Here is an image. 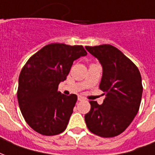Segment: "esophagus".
Returning <instances> with one entry per match:
<instances>
[{"mask_svg": "<svg viewBox=\"0 0 155 155\" xmlns=\"http://www.w3.org/2000/svg\"><path fill=\"white\" fill-rule=\"evenodd\" d=\"M78 100L79 101H83V100H85V99H84L83 96H78Z\"/></svg>", "mask_w": 155, "mask_h": 155, "instance_id": "obj_1", "label": "esophagus"}]
</instances>
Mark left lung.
<instances>
[{
	"instance_id": "8db88e82",
	"label": "left lung",
	"mask_w": 155,
	"mask_h": 155,
	"mask_svg": "<svg viewBox=\"0 0 155 155\" xmlns=\"http://www.w3.org/2000/svg\"><path fill=\"white\" fill-rule=\"evenodd\" d=\"M85 48L102 66L100 88L105 94L102 104L89 102L91 109L84 116L85 122L95 135L118 136L127 128L139 110L143 94L140 71L131 60L110 45Z\"/></svg>"
}]
</instances>
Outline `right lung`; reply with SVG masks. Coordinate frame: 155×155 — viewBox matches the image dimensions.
<instances>
[{
	"label": "right lung",
	"mask_w": 155,
	"mask_h": 155,
	"mask_svg": "<svg viewBox=\"0 0 155 155\" xmlns=\"http://www.w3.org/2000/svg\"><path fill=\"white\" fill-rule=\"evenodd\" d=\"M87 55L82 45L53 43L33 55L20 72L18 100L31 128L45 136L64 132L78 100L58 91L75 60Z\"/></svg>",
	"instance_id": "right-lung-1"
}]
</instances>
